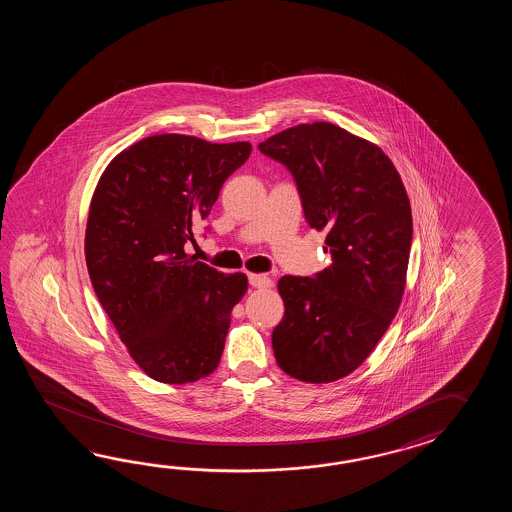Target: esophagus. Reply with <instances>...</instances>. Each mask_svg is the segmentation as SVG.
<instances>
[{
    "mask_svg": "<svg viewBox=\"0 0 512 512\" xmlns=\"http://www.w3.org/2000/svg\"><path fill=\"white\" fill-rule=\"evenodd\" d=\"M249 283H251L252 287H256V289H267V287H271L272 280L269 276H265V274H254V272H251L249 274Z\"/></svg>",
    "mask_w": 512,
    "mask_h": 512,
    "instance_id": "1",
    "label": "esophagus"
}]
</instances>
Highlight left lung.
<instances>
[{"instance_id": "8db88e82", "label": "left lung", "mask_w": 512, "mask_h": 512, "mask_svg": "<svg viewBox=\"0 0 512 512\" xmlns=\"http://www.w3.org/2000/svg\"><path fill=\"white\" fill-rule=\"evenodd\" d=\"M258 148L289 168L305 219L326 230L333 258L315 278H280L285 313L272 331L274 357L298 381H338L370 357L399 311L412 245L410 199L375 142L331 122L298 124Z\"/></svg>"}]
</instances>
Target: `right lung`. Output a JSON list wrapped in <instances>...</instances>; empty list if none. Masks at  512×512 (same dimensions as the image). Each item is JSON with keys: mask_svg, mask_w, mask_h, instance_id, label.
<instances>
[{"mask_svg": "<svg viewBox=\"0 0 512 512\" xmlns=\"http://www.w3.org/2000/svg\"><path fill=\"white\" fill-rule=\"evenodd\" d=\"M251 150L247 141L152 135L115 155L98 179L87 272L131 359L153 381L186 384L218 368L249 280L197 261L185 245Z\"/></svg>", "mask_w": 512, "mask_h": 512, "instance_id": "obj_1", "label": "right lung"}]
</instances>
